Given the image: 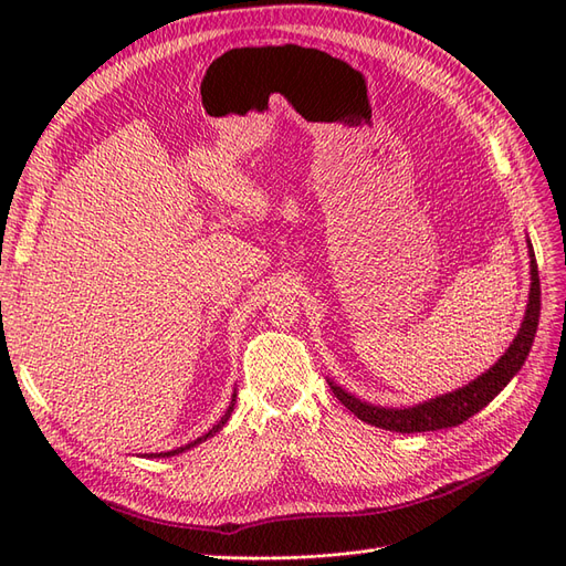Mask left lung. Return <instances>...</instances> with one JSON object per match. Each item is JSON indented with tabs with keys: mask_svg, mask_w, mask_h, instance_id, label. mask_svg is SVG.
<instances>
[{
	"mask_svg": "<svg viewBox=\"0 0 566 566\" xmlns=\"http://www.w3.org/2000/svg\"><path fill=\"white\" fill-rule=\"evenodd\" d=\"M528 256H531V293L526 304V316L522 321V328L512 342L505 356L495 364L491 370H486L482 378H476L468 387L458 391L447 394V397H439L432 401H424L413 408H378L354 399L342 387L331 382V389L335 397L345 403L352 413L368 424L382 427L389 432H401V434H413V432H434V430H447V427H455L465 422L474 413H479L493 397H499V391L512 380V375L524 366L531 345H534L536 328H538V316H541V281H538V264L536 254L531 250L528 243Z\"/></svg>",
	"mask_w": 566,
	"mask_h": 566,
	"instance_id": "obj_1",
	"label": "left lung"
}]
</instances>
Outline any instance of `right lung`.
Returning <instances> with one entry per match:
<instances>
[{
	"label": "right lung",
	"mask_w": 566,
	"mask_h": 566,
	"mask_svg": "<svg viewBox=\"0 0 566 566\" xmlns=\"http://www.w3.org/2000/svg\"><path fill=\"white\" fill-rule=\"evenodd\" d=\"M233 401H235V394H233V399H231V406H229V410H227V413H224V418H221L214 427H212V430L208 432V434H202V437H198L196 441H191V443H186V447H181V449H175V451H167V453H158V455H177V453H184V451H188V449H193L196 447V443H200V441H205V439H208V437H212V434H217L219 430H221V427H224L227 424V420L231 418V410H233Z\"/></svg>",
	"instance_id": "right-lung-1"
}]
</instances>
